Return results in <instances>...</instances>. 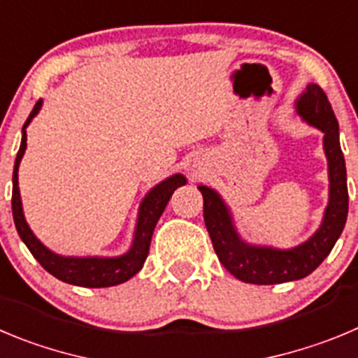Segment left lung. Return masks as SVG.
I'll return each mask as SVG.
<instances>
[{"label": "left lung", "instance_id": "1", "mask_svg": "<svg viewBox=\"0 0 358 358\" xmlns=\"http://www.w3.org/2000/svg\"><path fill=\"white\" fill-rule=\"evenodd\" d=\"M296 113L310 126L323 131V149L329 162V206L320 229L294 248L280 250L245 243L222 196L208 186H199L204 196V222L220 262L239 280L248 284H282L313 273L343 232L348 216L346 163L339 143V122L329 97L320 85H307L296 101Z\"/></svg>", "mask_w": 358, "mask_h": 358}]
</instances>
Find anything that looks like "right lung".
<instances>
[{"label":"right lung","instance_id":"add662e5","mask_svg":"<svg viewBox=\"0 0 358 358\" xmlns=\"http://www.w3.org/2000/svg\"><path fill=\"white\" fill-rule=\"evenodd\" d=\"M41 108L42 99L37 101L29 117L26 119L24 126H22L21 147H19L17 157H15L14 176H12V185H14V188H12V215H14L15 229H17L19 236L28 247V250L31 252V255L41 262V266L45 271H49L52 277H57L58 280L81 287H110L122 284V282L129 280L131 277H134L142 270L143 262L149 255L150 238H152L157 220L165 211L172 193L179 186L186 185V177L181 176V173H173V176L156 185L147 193L138 209L133 245H131L126 254L117 255V257H64V255L55 254L38 241L37 236L31 232V229L26 224L17 181L19 163H21L26 150V127H28V124L31 122V119L38 113Z\"/></svg>","mask_w":358,"mask_h":358}]
</instances>
